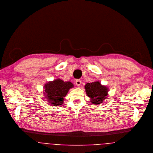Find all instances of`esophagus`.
I'll list each match as a JSON object with an SVG mask.
<instances>
[{
  "instance_id": "esophagus-1",
  "label": "esophagus",
  "mask_w": 153,
  "mask_h": 153,
  "mask_svg": "<svg viewBox=\"0 0 153 153\" xmlns=\"http://www.w3.org/2000/svg\"><path fill=\"white\" fill-rule=\"evenodd\" d=\"M75 84L77 86H79L81 84V81L79 80V79H76V81H75Z\"/></svg>"
}]
</instances>
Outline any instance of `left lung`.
I'll list each match as a JSON object with an SVG mask.
<instances>
[{
    "label": "left lung",
    "instance_id": "1",
    "mask_svg": "<svg viewBox=\"0 0 153 153\" xmlns=\"http://www.w3.org/2000/svg\"><path fill=\"white\" fill-rule=\"evenodd\" d=\"M85 88L90 102L95 105L101 104L108 95V88L102 85L99 81L87 83Z\"/></svg>",
    "mask_w": 153,
    "mask_h": 153
}]
</instances>
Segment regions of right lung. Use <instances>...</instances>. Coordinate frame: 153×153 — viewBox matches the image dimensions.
Masks as SVG:
<instances>
[{
  "instance_id": "add662e5",
  "label": "right lung",
  "mask_w": 153,
  "mask_h": 153,
  "mask_svg": "<svg viewBox=\"0 0 153 153\" xmlns=\"http://www.w3.org/2000/svg\"><path fill=\"white\" fill-rule=\"evenodd\" d=\"M74 87L71 82H64L61 79L49 81L44 85V94L46 100L53 107L62 105L64 98L70 88Z\"/></svg>"
}]
</instances>
